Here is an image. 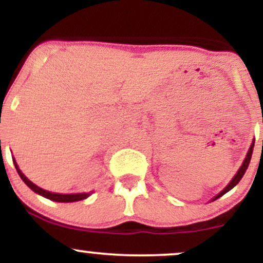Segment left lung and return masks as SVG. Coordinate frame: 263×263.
<instances>
[{"label":"left lung","mask_w":263,"mask_h":263,"mask_svg":"<svg viewBox=\"0 0 263 263\" xmlns=\"http://www.w3.org/2000/svg\"><path fill=\"white\" fill-rule=\"evenodd\" d=\"M253 144H255V142H252V143H251V147H250L249 152H247V155H246V158L243 159V163H242V165H241V167H240V170L237 171V173L235 174V177L232 178V180H231V182L229 183L228 185L225 186L224 190H221V192H220L218 195H215V197H214L213 199H211V201L216 200V199H219L220 197H222V195H224L225 193H228L229 190H231L232 188H234L235 185H236V184H237L238 182H240V180H241V178H242V177H243V174H245V172H246V170H247V167H249V164H250V161H251V156H252V152H253Z\"/></svg>","instance_id":"1"}]
</instances>
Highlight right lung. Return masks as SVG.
<instances>
[{"label":"right lung","instance_id":"1","mask_svg":"<svg viewBox=\"0 0 263 263\" xmlns=\"http://www.w3.org/2000/svg\"><path fill=\"white\" fill-rule=\"evenodd\" d=\"M13 163H14V167H16V170H17V173L20 174L21 179H22L23 182H25L27 185H28L29 188L33 190V192H35L37 194L42 195V197L50 199V200H53V201H59V203H73V201L84 200V199H86L90 195V193H79V194H58V193H52V192H48V190L39 188V186L35 185L34 183H32L31 180H29L28 178H27L25 174L21 172V170L18 168L17 163L14 159H13Z\"/></svg>","mask_w":263,"mask_h":263}]
</instances>
